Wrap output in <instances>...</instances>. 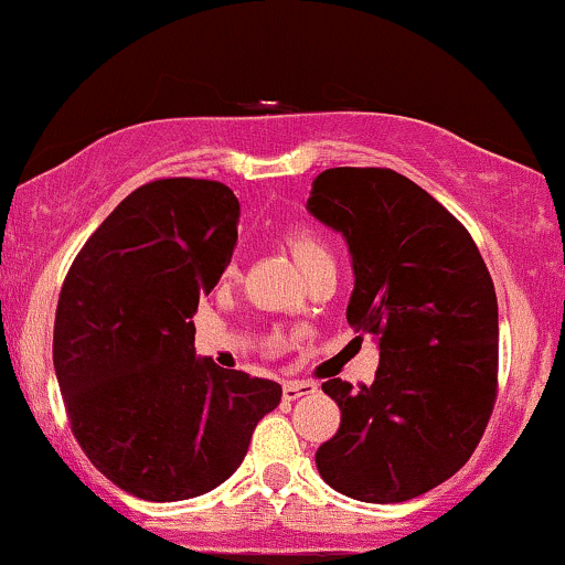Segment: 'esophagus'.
Returning <instances> with one entry per match:
<instances>
[{
	"label": "esophagus",
	"instance_id": "obj_1",
	"mask_svg": "<svg viewBox=\"0 0 565 565\" xmlns=\"http://www.w3.org/2000/svg\"><path fill=\"white\" fill-rule=\"evenodd\" d=\"M315 391H318V385H315V382H299V380H290V382H285V385H282V396H285V402H296V398L309 396V393H315Z\"/></svg>",
	"mask_w": 565,
	"mask_h": 565
}]
</instances>
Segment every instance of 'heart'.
Wrapping results in <instances>:
<instances>
[{"label": "heart", "instance_id": "obj_1", "mask_svg": "<svg viewBox=\"0 0 565 565\" xmlns=\"http://www.w3.org/2000/svg\"><path fill=\"white\" fill-rule=\"evenodd\" d=\"M285 247H288V253L294 256L296 266H299L305 275L309 269H312L315 264L331 258L329 245H326V242L320 239V236L315 234L312 228H305V226L288 228V234H285ZM223 277H226V280L236 277V264H228L226 269H223Z\"/></svg>", "mask_w": 565, "mask_h": 565}]
</instances>
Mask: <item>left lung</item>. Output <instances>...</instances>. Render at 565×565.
Here are the masks:
<instances>
[{
	"label": "left lung",
	"instance_id": "1",
	"mask_svg": "<svg viewBox=\"0 0 565 565\" xmlns=\"http://www.w3.org/2000/svg\"><path fill=\"white\" fill-rule=\"evenodd\" d=\"M307 210L348 242V323L372 333V385L323 382L342 412L315 452L355 501L398 503L450 479L482 439L499 385V301L471 234L393 169H326Z\"/></svg>",
	"mask_w": 565,
	"mask_h": 565
}]
</instances>
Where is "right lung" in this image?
I'll return each mask as SVG.
<instances>
[{
    "instance_id": "add662e5",
    "label": "right lung",
    "mask_w": 565,
    "mask_h": 565,
    "mask_svg": "<svg viewBox=\"0 0 565 565\" xmlns=\"http://www.w3.org/2000/svg\"><path fill=\"white\" fill-rule=\"evenodd\" d=\"M239 202L215 180L131 191L72 260L53 326V366L90 463L145 501H185L239 469L280 404L271 380L193 350L191 318L236 245Z\"/></svg>"
}]
</instances>
